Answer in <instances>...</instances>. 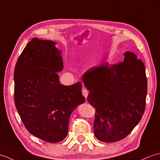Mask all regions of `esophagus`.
<instances>
[{
    "label": "esophagus",
    "mask_w": 160,
    "mask_h": 160,
    "mask_svg": "<svg viewBox=\"0 0 160 160\" xmlns=\"http://www.w3.org/2000/svg\"><path fill=\"white\" fill-rule=\"evenodd\" d=\"M88 93H89V92H88V90L86 88H82V93H83V96L85 97V98H87L88 95Z\"/></svg>",
    "instance_id": "obj_1"
}]
</instances>
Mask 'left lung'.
Here are the masks:
<instances>
[{"mask_svg": "<svg viewBox=\"0 0 160 160\" xmlns=\"http://www.w3.org/2000/svg\"><path fill=\"white\" fill-rule=\"evenodd\" d=\"M111 66H96L84 73L83 81L89 93L88 101L95 107L94 134L99 141L112 142L129 134L141 121L146 105L145 68L134 53Z\"/></svg>", "mask_w": 160, "mask_h": 160, "instance_id": "left-lung-1", "label": "left lung"}]
</instances>
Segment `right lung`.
<instances>
[{"label":"right lung","instance_id":"add662e5","mask_svg":"<svg viewBox=\"0 0 160 160\" xmlns=\"http://www.w3.org/2000/svg\"><path fill=\"white\" fill-rule=\"evenodd\" d=\"M56 44L33 38L14 71L15 104L22 122L30 134L49 142L66 138L70 116L85 100L81 82L60 84L57 72L63 69V61Z\"/></svg>","mask_w":160,"mask_h":160}]
</instances>
